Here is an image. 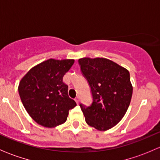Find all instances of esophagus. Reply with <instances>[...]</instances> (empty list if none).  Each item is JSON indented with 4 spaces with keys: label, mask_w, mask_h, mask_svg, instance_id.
Masks as SVG:
<instances>
[{
    "label": "esophagus",
    "mask_w": 160,
    "mask_h": 160,
    "mask_svg": "<svg viewBox=\"0 0 160 160\" xmlns=\"http://www.w3.org/2000/svg\"><path fill=\"white\" fill-rule=\"evenodd\" d=\"M75 101H76V103L78 104L79 102H80V98H79V97H77V98H75Z\"/></svg>",
    "instance_id": "esophagus-1"
}]
</instances>
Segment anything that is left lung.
<instances>
[{
	"instance_id": "8db88e82",
	"label": "left lung",
	"mask_w": 160,
	"mask_h": 160,
	"mask_svg": "<svg viewBox=\"0 0 160 160\" xmlns=\"http://www.w3.org/2000/svg\"><path fill=\"white\" fill-rule=\"evenodd\" d=\"M78 62L92 94L90 106L80 104L86 122L98 130L110 129L122 120L130 104L129 72L104 58H82Z\"/></svg>"
}]
</instances>
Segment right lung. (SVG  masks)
<instances>
[{"mask_svg": "<svg viewBox=\"0 0 160 160\" xmlns=\"http://www.w3.org/2000/svg\"><path fill=\"white\" fill-rule=\"evenodd\" d=\"M73 63V59H48L31 69L21 80L18 92L22 104L39 125L52 128L64 123L69 111L77 106L62 81Z\"/></svg>", "mask_w": 160, "mask_h": 160, "instance_id": "add662e5", "label": "right lung"}]
</instances>
